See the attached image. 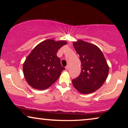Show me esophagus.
<instances>
[{
	"mask_svg": "<svg viewBox=\"0 0 128 128\" xmlns=\"http://www.w3.org/2000/svg\"><path fill=\"white\" fill-rule=\"evenodd\" d=\"M65 69H66V70H69V65L66 66V68H65Z\"/></svg>",
	"mask_w": 128,
	"mask_h": 128,
	"instance_id": "esophagus-1",
	"label": "esophagus"
}]
</instances>
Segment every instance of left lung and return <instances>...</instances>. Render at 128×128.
Here are the masks:
<instances>
[{
    "instance_id": "left-lung-1",
    "label": "left lung",
    "mask_w": 128,
    "mask_h": 128,
    "mask_svg": "<svg viewBox=\"0 0 128 128\" xmlns=\"http://www.w3.org/2000/svg\"><path fill=\"white\" fill-rule=\"evenodd\" d=\"M73 44L82 64L81 73L72 80L73 85L80 93H92L106 82L109 66L102 51L96 45L80 40Z\"/></svg>"
}]
</instances>
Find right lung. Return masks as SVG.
<instances>
[{"mask_svg": "<svg viewBox=\"0 0 128 128\" xmlns=\"http://www.w3.org/2000/svg\"><path fill=\"white\" fill-rule=\"evenodd\" d=\"M67 42L48 39L32 50L23 64V73L28 84L35 89L44 90L54 84L64 70L56 56Z\"/></svg>", "mask_w": 128, "mask_h": 128, "instance_id": "1", "label": "right lung"}]
</instances>
